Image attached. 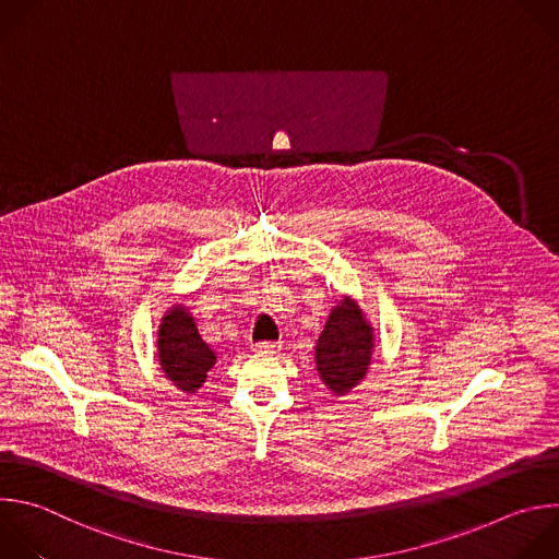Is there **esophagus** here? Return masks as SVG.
<instances>
[{
    "instance_id": "obj_1",
    "label": "esophagus",
    "mask_w": 559,
    "mask_h": 559,
    "mask_svg": "<svg viewBox=\"0 0 559 559\" xmlns=\"http://www.w3.org/2000/svg\"><path fill=\"white\" fill-rule=\"evenodd\" d=\"M252 350H257V353H276V350H278V344H276V342H257V344L252 346Z\"/></svg>"
}]
</instances>
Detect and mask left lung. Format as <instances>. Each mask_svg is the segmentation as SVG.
Listing matches in <instances>:
<instances>
[{
  "label": "left lung",
  "instance_id": "obj_1",
  "mask_svg": "<svg viewBox=\"0 0 559 559\" xmlns=\"http://www.w3.org/2000/svg\"><path fill=\"white\" fill-rule=\"evenodd\" d=\"M313 348L318 376L333 395L344 397L364 382L373 364L376 329L353 296L342 294L331 307Z\"/></svg>",
  "mask_w": 559,
  "mask_h": 559
}]
</instances>
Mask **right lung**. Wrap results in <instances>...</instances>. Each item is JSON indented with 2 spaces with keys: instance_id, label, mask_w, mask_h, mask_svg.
Wrapping results in <instances>:
<instances>
[{
  "instance_id": "1",
  "label": "right lung",
  "mask_w": 559,
  "mask_h": 559,
  "mask_svg": "<svg viewBox=\"0 0 559 559\" xmlns=\"http://www.w3.org/2000/svg\"><path fill=\"white\" fill-rule=\"evenodd\" d=\"M155 357L164 378L186 395H195L204 386L209 370L217 364V353L202 340L191 307L183 302H175L164 311Z\"/></svg>"
}]
</instances>
